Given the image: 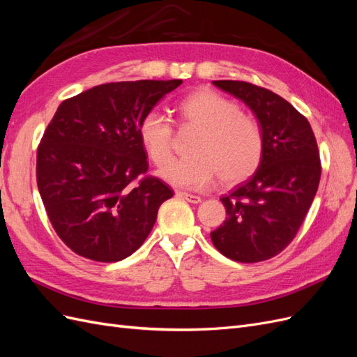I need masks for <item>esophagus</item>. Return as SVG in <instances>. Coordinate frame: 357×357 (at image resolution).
<instances>
[{
	"label": "esophagus",
	"instance_id": "34e87169",
	"mask_svg": "<svg viewBox=\"0 0 357 357\" xmlns=\"http://www.w3.org/2000/svg\"><path fill=\"white\" fill-rule=\"evenodd\" d=\"M176 195H177L178 198H181V199H185V201L190 202V204H198V202H201V198H199V197L190 195V193H186V192H177Z\"/></svg>",
	"mask_w": 357,
	"mask_h": 357
}]
</instances>
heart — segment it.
<instances>
[{
	"mask_svg": "<svg viewBox=\"0 0 357 357\" xmlns=\"http://www.w3.org/2000/svg\"><path fill=\"white\" fill-rule=\"evenodd\" d=\"M181 126L199 129L190 158L172 160L160 169V177L183 189L208 186L219 174L225 185H236L253 176L264 158V132L255 117L240 105L211 89L188 93L177 104ZM139 142L156 167L172 158L174 126L156 109L138 123Z\"/></svg>",
	"mask_w": 357,
	"mask_h": 357,
	"instance_id": "b5f03b06",
	"label": "heart"
}]
</instances>
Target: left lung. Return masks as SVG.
<instances>
[{
  "label": "left lung",
  "mask_w": 357,
  "mask_h": 357,
  "mask_svg": "<svg viewBox=\"0 0 357 357\" xmlns=\"http://www.w3.org/2000/svg\"><path fill=\"white\" fill-rule=\"evenodd\" d=\"M213 83L250 107L265 147L253 177L220 198L228 215L211 241L232 261H266L294 241L316 197L321 176L316 137L307 117L280 95L248 82Z\"/></svg>",
  "instance_id": "8db88e82"
}]
</instances>
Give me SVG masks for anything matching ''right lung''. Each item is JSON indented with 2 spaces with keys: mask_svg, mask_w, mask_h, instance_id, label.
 <instances>
[{
  "mask_svg": "<svg viewBox=\"0 0 357 357\" xmlns=\"http://www.w3.org/2000/svg\"><path fill=\"white\" fill-rule=\"evenodd\" d=\"M180 84L105 83L58 107L37 149V186L53 229L75 255L122 261L144 243L160 204L174 195L147 176L138 123Z\"/></svg>",
  "mask_w": 357,
  "mask_h": 357,
  "instance_id": "add662e5",
  "label": "right lung"
}]
</instances>
